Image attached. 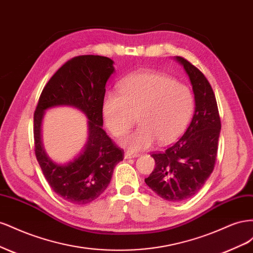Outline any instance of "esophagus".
Wrapping results in <instances>:
<instances>
[{"label":"esophagus","mask_w":253,"mask_h":253,"mask_svg":"<svg viewBox=\"0 0 253 253\" xmlns=\"http://www.w3.org/2000/svg\"><path fill=\"white\" fill-rule=\"evenodd\" d=\"M135 157H138V154H137V153H132V152H128V151H126L125 153V158L126 159H131V158H135Z\"/></svg>","instance_id":"obj_1"}]
</instances>
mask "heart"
Returning <instances> with one entry per match:
<instances>
[{"label": "heart", "mask_w": 253, "mask_h": 253, "mask_svg": "<svg viewBox=\"0 0 253 253\" xmlns=\"http://www.w3.org/2000/svg\"><path fill=\"white\" fill-rule=\"evenodd\" d=\"M193 110L190 89L171 77L155 72L128 76L119 85V93L105 91L101 114L105 126L115 136H121L134 124L140 125L125 135L120 144L131 151L149 149L173 141L186 127Z\"/></svg>", "instance_id": "b5f03b06"}]
</instances>
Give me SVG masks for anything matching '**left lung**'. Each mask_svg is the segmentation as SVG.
<instances>
[{"mask_svg": "<svg viewBox=\"0 0 253 253\" xmlns=\"http://www.w3.org/2000/svg\"><path fill=\"white\" fill-rule=\"evenodd\" d=\"M192 85L195 111L180 138L165 152L152 154L155 169L144 181L162 198L182 202L205 185L215 165L220 119L215 96L204 74L189 61L176 56Z\"/></svg>", "mask_w": 253, "mask_h": 253, "instance_id": "8db88e82", "label": "left lung"}]
</instances>
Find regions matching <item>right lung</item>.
Listing matches in <instances>:
<instances>
[{
    "instance_id": "obj_1",
    "label": "right lung",
    "mask_w": 253,
    "mask_h": 253,
    "mask_svg": "<svg viewBox=\"0 0 253 253\" xmlns=\"http://www.w3.org/2000/svg\"><path fill=\"white\" fill-rule=\"evenodd\" d=\"M115 73L114 61L102 56H79L61 66L43 88L34 116L35 152L47 182L68 203L89 204L112 179L124 151L106 135L101 114L105 84ZM71 106L86 115L88 139L80 154L64 164L53 162L42 142V122L47 109Z\"/></svg>"
}]
</instances>
